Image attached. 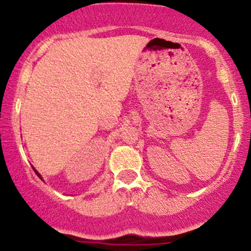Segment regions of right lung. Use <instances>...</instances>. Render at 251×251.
Segmentation results:
<instances>
[{
	"instance_id": "right-lung-1",
	"label": "right lung",
	"mask_w": 251,
	"mask_h": 251,
	"mask_svg": "<svg viewBox=\"0 0 251 251\" xmlns=\"http://www.w3.org/2000/svg\"><path fill=\"white\" fill-rule=\"evenodd\" d=\"M32 169H33V171H35V173H36V175H37V176H38V177H39L40 179H42V176H40V175H39V173H38V171H37V170H36L35 168H32Z\"/></svg>"
}]
</instances>
